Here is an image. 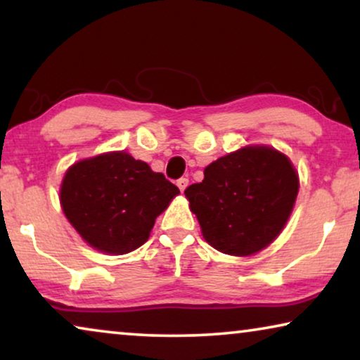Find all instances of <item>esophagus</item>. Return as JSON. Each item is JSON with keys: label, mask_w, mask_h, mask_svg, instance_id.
Returning <instances> with one entry per match:
<instances>
[{"label": "esophagus", "mask_w": 360, "mask_h": 360, "mask_svg": "<svg viewBox=\"0 0 360 360\" xmlns=\"http://www.w3.org/2000/svg\"><path fill=\"white\" fill-rule=\"evenodd\" d=\"M176 186H179L180 191H185L186 186H188V179H185V176H181L180 180H176Z\"/></svg>", "instance_id": "obj_1"}]
</instances>
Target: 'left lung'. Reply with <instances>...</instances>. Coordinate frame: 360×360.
<instances>
[{"label": "left lung", "instance_id": "8db88e82", "mask_svg": "<svg viewBox=\"0 0 360 360\" xmlns=\"http://www.w3.org/2000/svg\"><path fill=\"white\" fill-rule=\"evenodd\" d=\"M185 190L206 243L248 257L282 233L297 201L300 180L292 160L270 146H245L205 169Z\"/></svg>", "mask_w": 360, "mask_h": 360}]
</instances>
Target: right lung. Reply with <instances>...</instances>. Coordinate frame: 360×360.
Instances as JSON below:
<instances>
[{
	"mask_svg": "<svg viewBox=\"0 0 360 360\" xmlns=\"http://www.w3.org/2000/svg\"><path fill=\"white\" fill-rule=\"evenodd\" d=\"M179 193L164 174L124 150H115L68 167L60 185V206L88 245L121 255L149 239L157 216Z\"/></svg>",
	"mask_w": 360,
	"mask_h": 360,
	"instance_id": "add662e5",
	"label": "right lung"
}]
</instances>
